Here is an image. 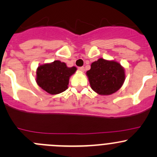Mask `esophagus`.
<instances>
[{
	"mask_svg": "<svg viewBox=\"0 0 157 157\" xmlns=\"http://www.w3.org/2000/svg\"><path fill=\"white\" fill-rule=\"evenodd\" d=\"M78 70L80 71V72H83V71H85L84 67H78Z\"/></svg>",
	"mask_w": 157,
	"mask_h": 157,
	"instance_id": "obj_1",
	"label": "esophagus"
}]
</instances>
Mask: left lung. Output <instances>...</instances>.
<instances>
[{"instance_id": "obj_1", "label": "left lung", "mask_w": 157, "mask_h": 157, "mask_svg": "<svg viewBox=\"0 0 157 157\" xmlns=\"http://www.w3.org/2000/svg\"><path fill=\"white\" fill-rule=\"evenodd\" d=\"M90 86L99 95L108 96L122 86L125 80L124 67L115 61L99 58L86 71Z\"/></svg>"}]
</instances>
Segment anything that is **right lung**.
Masks as SVG:
<instances>
[{
	"label": "right lung",
	"instance_id": "add662e5",
	"mask_svg": "<svg viewBox=\"0 0 157 157\" xmlns=\"http://www.w3.org/2000/svg\"><path fill=\"white\" fill-rule=\"evenodd\" d=\"M76 71V67H68L65 63L58 60L39 65L36 69V81L49 94L56 95L68 88L70 77Z\"/></svg>",
	"mask_w": 157,
	"mask_h": 157
}]
</instances>
